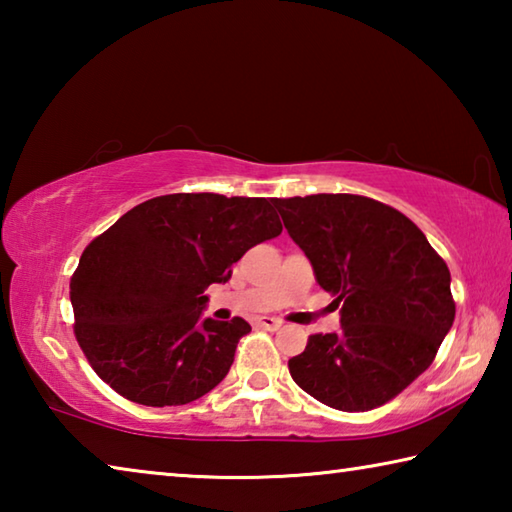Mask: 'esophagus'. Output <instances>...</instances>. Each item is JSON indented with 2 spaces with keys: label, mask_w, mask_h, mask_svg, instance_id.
<instances>
[{
  "label": "esophagus",
  "mask_w": 512,
  "mask_h": 512,
  "mask_svg": "<svg viewBox=\"0 0 512 512\" xmlns=\"http://www.w3.org/2000/svg\"><path fill=\"white\" fill-rule=\"evenodd\" d=\"M257 325L264 327V329H271V332H275V329L282 327V320H280V318H273V316H264V318H257Z\"/></svg>",
  "instance_id": "esophagus-1"
}]
</instances>
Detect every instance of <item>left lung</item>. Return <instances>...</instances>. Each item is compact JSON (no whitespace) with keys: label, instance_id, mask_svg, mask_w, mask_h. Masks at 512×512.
Segmentation results:
<instances>
[{"label":"left lung","instance_id":"obj_1","mask_svg":"<svg viewBox=\"0 0 512 512\" xmlns=\"http://www.w3.org/2000/svg\"><path fill=\"white\" fill-rule=\"evenodd\" d=\"M273 205L341 307V332L311 334L289 359L293 381L332 409H377L431 366L452 329L447 264L409 216L375 198L314 194Z\"/></svg>","mask_w":512,"mask_h":512}]
</instances>
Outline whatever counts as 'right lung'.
I'll use <instances>...</instances> for the list:
<instances>
[{
  "label": "right lung",
  "mask_w": 512,
  "mask_h": 512,
  "mask_svg": "<svg viewBox=\"0 0 512 512\" xmlns=\"http://www.w3.org/2000/svg\"><path fill=\"white\" fill-rule=\"evenodd\" d=\"M268 198L167 194L126 212L83 250L69 282L74 334L126 400L180 406L228 375L244 318H203L205 289L282 232Z\"/></svg>",
  "instance_id": "add662e5"
}]
</instances>
